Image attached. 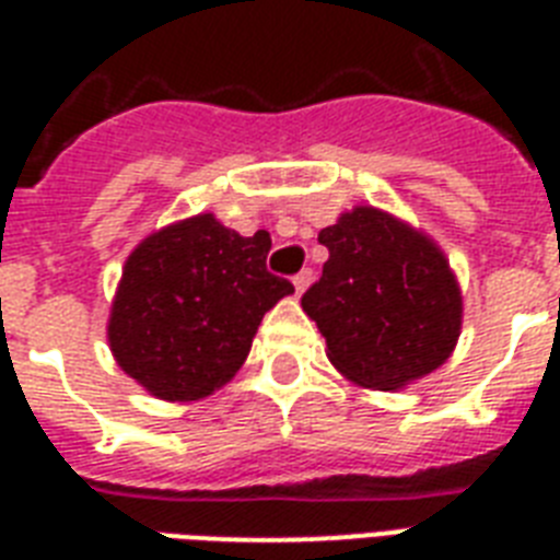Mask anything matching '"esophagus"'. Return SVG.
<instances>
[{
	"label": "esophagus",
	"mask_w": 560,
	"mask_h": 560,
	"mask_svg": "<svg viewBox=\"0 0 560 560\" xmlns=\"http://www.w3.org/2000/svg\"><path fill=\"white\" fill-rule=\"evenodd\" d=\"M311 279H314V272L311 270H302L293 276V288H296V293H305V288L311 284Z\"/></svg>",
	"instance_id": "1"
}]
</instances>
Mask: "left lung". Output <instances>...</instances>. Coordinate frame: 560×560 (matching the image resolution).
<instances>
[{"mask_svg": "<svg viewBox=\"0 0 560 560\" xmlns=\"http://www.w3.org/2000/svg\"><path fill=\"white\" fill-rule=\"evenodd\" d=\"M328 261L302 296L328 358L369 389H400L451 358L462 296L442 249L407 223L360 206L319 232Z\"/></svg>", "mask_w": 560, "mask_h": 560, "instance_id": "left-lung-1", "label": "left lung"}]
</instances>
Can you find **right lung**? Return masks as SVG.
Wrapping results in <instances>:
<instances>
[{
	"label": "right lung",
	"mask_w": 560,
	"mask_h": 560,
	"mask_svg": "<svg viewBox=\"0 0 560 560\" xmlns=\"http://www.w3.org/2000/svg\"><path fill=\"white\" fill-rule=\"evenodd\" d=\"M270 235L211 214L153 232L127 258L109 314L118 366L162 400L220 389L249 354L264 314L293 284L267 270Z\"/></svg>",
	"instance_id": "obj_1"
}]
</instances>
